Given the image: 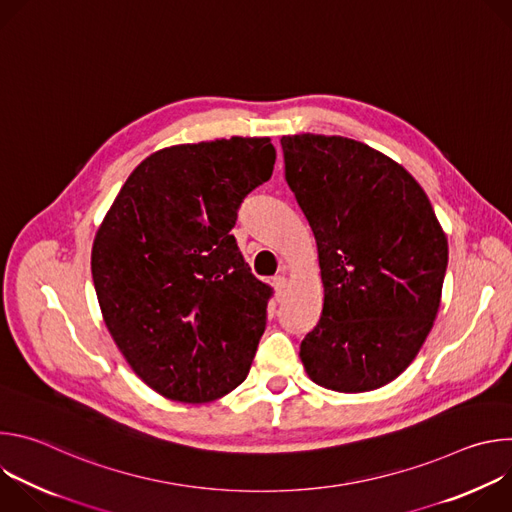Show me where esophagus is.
<instances>
[{
    "label": "esophagus",
    "mask_w": 512,
    "mask_h": 512,
    "mask_svg": "<svg viewBox=\"0 0 512 512\" xmlns=\"http://www.w3.org/2000/svg\"><path fill=\"white\" fill-rule=\"evenodd\" d=\"M285 287H287V277H285V275H275V277H273V289H275V296H277V298L283 296Z\"/></svg>",
    "instance_id": "esophagus-1"
}]
</instances>
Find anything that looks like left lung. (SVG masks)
Wrapping results in <instances>:
<instances>
[{
	"label": "left lung",
	"mask_w": 512,
	"mask_h": 512,
	"mask_svg": "<svg viewBox=\"0 0 512 512\" xmlns=\"http://www.w3.org/2000/svg\"><path fill=\"white\" fill-rule=\"evenodd\" d=\"M285 180L314 231L324 308L300 358L338 393L379 389L423 346L440 310L448 239L415 178L340 135H283Z\"/></svg>",
	"instance_id": "obj_1"
}]
</instances>
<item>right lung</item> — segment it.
Instances as JSON below:
<instances>
[{
	"instance_id": "1",
	"label": "right lung",
	"mask_w": 512,
	"mask_h": 512,
	"mask_svg": "<svg viewBox=\"0 0 512 512\" xmlns=\"http://www.w3.org/2000/svg\"><path fill=\"white\" fill-rule=\"evenodd\" d=\"M273 164L269 137L172 145L131 172L97 231L103 320L133 373L172 401H214L247 379L271 287L231 229Z\"/></svg>"
}]
</instances>
